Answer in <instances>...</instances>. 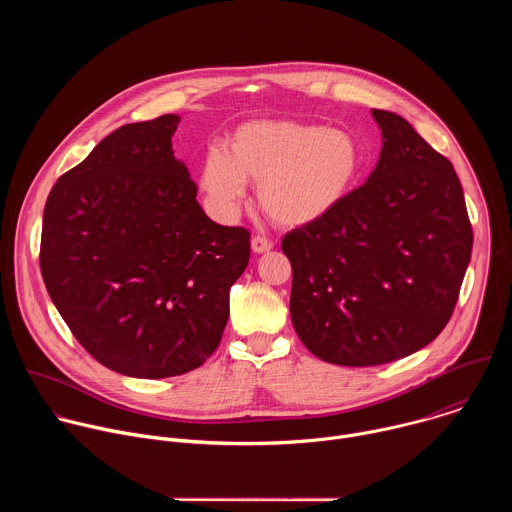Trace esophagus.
I'll use <instances>...</instances> for the list:
<instances>
[{"label":"esophagus","mask_w":512,"mask_h":512,"mask_svg":"<svg viewBox=\"0 0 512 512\" xmlns=\"http://www.w3.org/2000/svg\"><path fill=\"white\" fill-rule=\"evenodd\" d=\"M251 249H253L255 253H267V251H271V249H273V243H271L269 239H265V237L257 235V237H253V239H251Z\"/></svg>","instance_id":"34e87169"}]
</instances>
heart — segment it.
Instances as JSON below:
<instances>
[{"mask_svg": "<svg viewBox=\"0 0 512 512\" xmlns=\"http://www.w3.org/2000/svg\"><path fill=\"white\" fill-rule=\"evenodd\" d=\"M362 172V148L344 129L287 119L249 121L227 139V156L210 152L200 188L223 214L237 210L245 182L279 227L302 229L334 214Z\"/></svg>", "mask_w": 512, "mask_h": 512, "instance_id": "heart-1", "label": "heart"}]
</instances>
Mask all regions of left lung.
<instances>
[{
	"instance_id": "left-lung-1",
	"label": "left lung",
	"mask_w": 512,
	"mask_h": 512,
	"mask_svg": "<svg viewBox=\"0 0 512 512\" xmlns=\"http://www.w3.org/2000/svg\"><path fill=\"white\" fill-rule=\"evenodd\" d=\"M377 168L322 223L281 241L291 322L318 358L375 367L427 346L456 308L472 225L452 162L399 115L373 109Z\"/></svg>"
}]
</instances>
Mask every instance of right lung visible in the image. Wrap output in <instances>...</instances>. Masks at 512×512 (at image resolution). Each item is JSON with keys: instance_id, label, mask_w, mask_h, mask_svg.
<instances>
[{"instance_id": "obj_1", "label": "right lung", "mask_w": 512, "mask_h": 512, "mask_svg": "<svg viewBox=\"0 0 512 512\" xmlns=\"http://www.w3.org/2000/svg\"><path fill=\"white\" fill-rule=\"evenodd\" d=\"M178 115L127 123L52 186L40 269L81 346L137 379L190 373L221 344L245 227L212 223L174 158Z\"/></svg>"}]
</instances>
